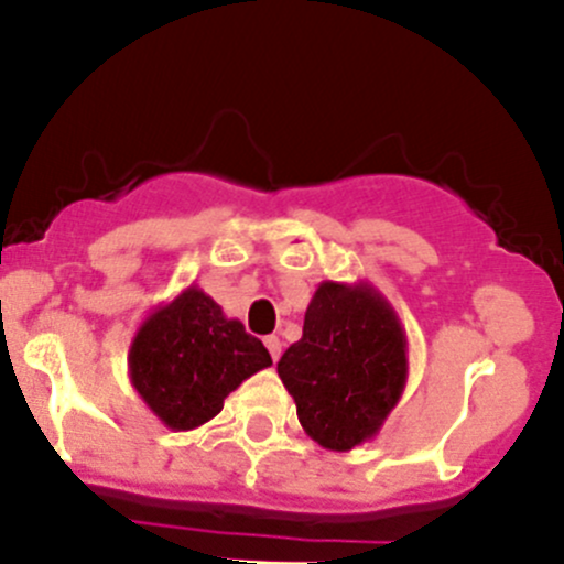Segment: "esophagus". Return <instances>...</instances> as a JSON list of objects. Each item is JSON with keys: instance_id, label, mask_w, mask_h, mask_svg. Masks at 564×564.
Listing matches in <instances>:
<instances>
[{"instance_id": "esophagus-1", "label": "esophagus", "mask_w": 564, "mask_h": 564, "mask_svg": "<svg viewBox=\"0 0 564 564\" xmlns=\"http://www.w3.org/2000/svg\"><path fill=\"white\" fill-rule=\"evenodd\" d=\"M264 346H267V349H270L272 360L278 362V357H281V349H283V340L278 338V335H267V338H264Z\"/></svg>"}]
</instances>
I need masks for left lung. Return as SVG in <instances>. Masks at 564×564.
Returning a JSON list of instances; mask_svg holds the SVG:
<instances>
[{"label": "left lung", "instance_id": "1", "mask_svg": "<svg viewBox=\"0 0 564 564\" xmlns=\"http://www.w3.org/2000/svg\"><path fill=\"white\" fill-rule=\"evenodd\" d=\"M278 377L300 425L324 451L373 440L401 401L409 346L395 308L368 281H322L305 311L303 338L283 351Z\"/></svg>", "mask_w": 564, "mask_h": 564}]
</instances>
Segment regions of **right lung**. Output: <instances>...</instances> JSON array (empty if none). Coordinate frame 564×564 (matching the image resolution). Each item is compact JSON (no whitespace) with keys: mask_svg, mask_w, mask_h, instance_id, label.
<instances>
[{"mask_svg":"<svg viewBox=\"0 0 564 564\" xmlns=\"http://www.w3.org/2000/svg\"><path fill=\"white\" fill-rule=\"evenodd\" d=\"M272 366L270 351L209 294L187 286L135 329L130 384L172 431H193L224 409V398Z\"/></svg>","mask_w":564,"mask_h":564,"instance_id":"obj_1","label":"right lung"}]
</instances>
